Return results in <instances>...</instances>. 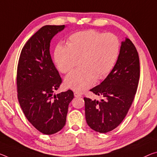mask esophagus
Instances as JSON below:
<instances>
[{"mask_svg":"<svg viewBox=\"0 0 157 157\" xmlns=\"http://www.w3.org/2000/svg\"><path fill=\"white\" fill-rule=\"evenodd\" d=\"M74 96H75V97H82L81 94L78 93V92H75V93H74Z\"/></svg>","mask_w":157,"mask_h":157,"instance_id":"34e87169","label":"esophagus"}]
</instances>
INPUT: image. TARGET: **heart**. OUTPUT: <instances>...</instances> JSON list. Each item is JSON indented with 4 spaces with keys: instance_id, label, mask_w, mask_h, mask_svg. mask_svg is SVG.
Returning a JSON list of instances; mask_svg holds the SVG:
<instances>
[{
    "instance_id": "obj_1",
    "label": "heart",
    "mask_w": 157,
    "mask_h": 157,
    "mask_svg": "<svg viewBox=\"0 0 157 157\" xmlns=\"http://www.w3.org/2000/svg\"><path fill=\"white\" fill-rule=\"evenodd\" d=\"M67 47L57 44L54 59L63 73L71 72L79 59L81 67L70 73L65 79L66 87L82 93L95 84L96 79H103L110 73L119 54L120 43L113 33H103L90 29L70 36Z\"/></svg>"
}]
</instances>
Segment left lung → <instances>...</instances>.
<instances>
[{
	"mask_svg": "<svg viewBox=\"0 0 157 157\" xmlns=\"http://www.w3.org/2000/svg\"><path fill=\"white\" fill-rule=\"evenodd\" d=\"M140 78V61L136 47L128 38L121 42L113 69L101 84L91 89L101 101L84 98L89 127L108 133L121 124L135 97Z\"/></svg>",
	"mask_w": 157,
	"mask_h": 157,
	"instance_id": "8db88e82",
	"label": "left lung"
}]
</instances>
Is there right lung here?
<instances>
[{
	"label": "right lung",
	"mask_w": 157,
	"mask_h": 157,
	"mask_svg": "<svg viewBox=\"0 0 157 157\" xmlns=\"http://www.w3.org/2000/svg\"><path fill=\"white\" fill-rule=\"evenodd\" d=\"M65 25L43 26L25 44L17 73V97L26 119L37 130L52 135L66 124L68 105L74 98L68 90L54 94L62 82L52 62L49 47Z\"/></svg>",
	"instance_id": "obj_1"
}]
</instances>
